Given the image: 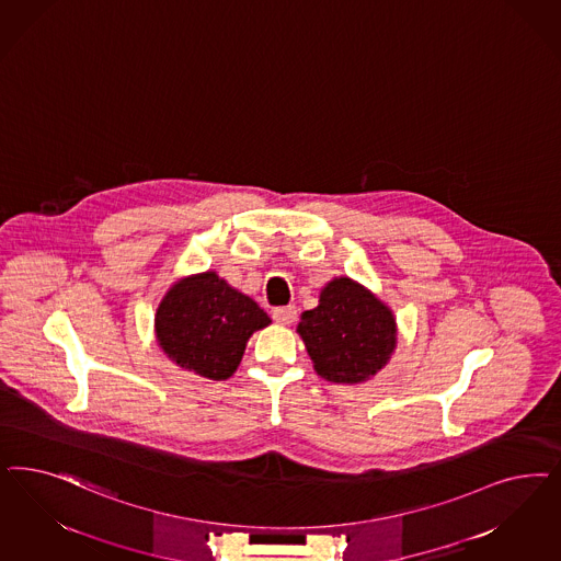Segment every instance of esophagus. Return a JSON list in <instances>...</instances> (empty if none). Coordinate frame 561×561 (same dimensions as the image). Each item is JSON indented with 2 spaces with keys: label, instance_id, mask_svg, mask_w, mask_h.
Segmentation results:
<instances>
[{
  "label": "esophagus",
  "instance_id": "obj_1",
  "mask_svg": "<svg viewBox=\"0 0 561 561\" xmlns=\"http://www.w3.org/2000/svg\"><path fill=\"white\" fill-rule=\"evenodd\" d=\"M272 318H274L276 324L290 325L297 320V309H295V306L276 308L272 311Z\"/></svg>",
  "mask_w": 561,
  "mask_h": 561
}]
</instances>
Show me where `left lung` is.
I'll return each mask as SVG.
<instances>
[{
    "instance_id": "1",
    "label": "left lung",
    "mask_w": 561,
    "mask_h": 561,
    "mask_svg": "<svg viewBox=\"0 0 561 561\" xmlns=\"http://www.w3.org/2000/svg\"><path fill=\"white\" fill-rule=\"evenodd\" d=\"M297 332L318 376L336 383L374 378L397 348L392 309L348 276L320 290L318 308L301 313Z\"/></svg>"
}]
</instances>
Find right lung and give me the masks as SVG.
I'll use <instances>...</instances> for the list:
<instances>
[{
	"label": "right lung",
	"instance_id": "obj_1",
	"mask_svg": "<svg viewBox=\"0 0 561 561\" xmlns=\"http://www.w3.org/2000/svg\"><path fill=\"white\" fill-rule=\"evenodd\" d=\"M268 324L264 309L213 271L178 280L154 316L164 355L181 369L217 381L236 374L250 336Z\"/></svg>",
	"mask_w": 561,
	"mask_h": 561
}]
</instances>
